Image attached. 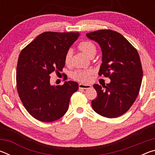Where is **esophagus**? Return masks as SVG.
I'll list each match as a JSON object with an SVG mask.
<instances>
[{
  "label": "esophagus",
  "mask_w": 155,
  "mask_h": 155,
  "mask_svg": "<svg viewBox=\"0 0 155 155\" xmlns=\"http://www.w3.org/2000/svg\"><path fill=\"white\" fill-rule=\"evenodd\" d=\"M78 87H79V89H84V90H87V89L91 88V85H89V84L79 83V85H78Z\"/></svg>",
  "instance_id": "34e87169"
}]
</instances>
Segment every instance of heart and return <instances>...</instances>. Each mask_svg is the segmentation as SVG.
I'll return each mask as SVG.
<instances>
[{"label": "heart", "instance_id": "obj_1", "mask_svg": "<svg viewBox=\"0 0 155 155\" xmlns=\"http://www.w3.org/2000/svg\"><path fill=\"white\" fill-rule=\"evenodd\" d=\"M78 48L82 51L85 55L89 57L90 54L96 53V48L94 44L89 41H82L78 45ZM72 55V51L71 49H69L67 51L65 56V63L66 64H69L71 61ZM92 70H79L75 71L72 74V77L75 80L79 81H84V82H87L91 78V75L93 74Z\"/></svg>", "mask_w": 155, "mask_h": 155}]
</instances>
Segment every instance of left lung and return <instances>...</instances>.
Here are the masks:
<instances>
[{"instance_id":"8db88e82","label":"left lung","mask_w":155,"mask_h":155,"mask_svg":"<svg viewBox=\"0 0 155 155\" xmlns=\"http://www.w3.org/2000/svg\"><path fill=\"white\" fill-rule=\"evenodd\" d=\"M86 36L101 48L99 75L111 79L106 85L94 84L97 98L91 101V106L102 116L119 117L130 108L140 91L143 77L140 55L129 41L116 31L98 30Z\"/></svg>"}]
</instances>
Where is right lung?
<instances>
[{
    "mask_svg": "<svg viewBox=\"0 0 155 155\" xmlns=\"http://www.w3.org/2000/svg\"><path fill=\"white\" fill-rule=\"evenodd\" d=\"M78 36V33L44 32L21 51L17 90L23 105L34 118L51 122L67 112L78 83L69 81L62 85H52L50 76L54 71H62L65 54Z\"/></svg>",
    "mask_w": 155,
    "mask_h": 155,
    "instance_id": "1",
    "label": "right lung"
}]
</instances>
